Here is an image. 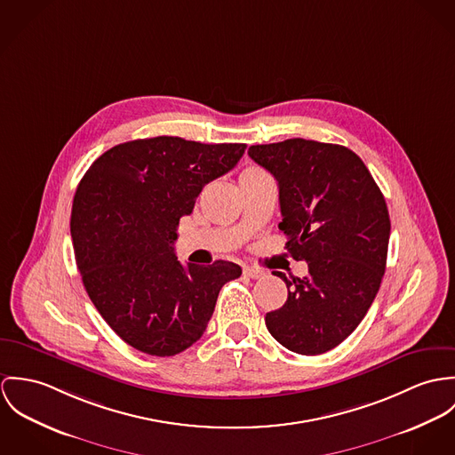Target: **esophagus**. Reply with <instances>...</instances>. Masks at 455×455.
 <instances>
[{
	"label": "esophagus",
	"instance_id": "obj_1",
	"mask_svg": "<svg viewBox=\"0 0 455 455\" xmlns=\"http://www.w3.org/2000/svg\"><path fill=\"white\" fill-rule=\"evenodd\" d=\"M244 274H246L248 277H251V279H259V277L265 275V272L259 270V268H256V267H244Z\"/></svg>",
	"mask_w": 455,
	"mask_h": 455
}]
</instances>
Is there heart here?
<instances>
[{"instance_id":"obj_1","label":"heart","mask_w":455,"mask_h":455,"mask_svg":"<svg viewBox=\"0 0 455 455\" xmlns=\"http://www.w3.org/2000/svg\"><path fill=\"white\" fill-rule=\"evenodd\" d=\"M250 171H259V169H256V167H250V169H246L244 172H250ZM244 172H243V174H244Z\"/></svg>"}]
</instances>
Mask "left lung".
<instances>
[{
	"label": "left lung",
	"instance_id": "obj_1",
	"mask_svg": "<svg viewBox=\"0 0 455 455\" xmlns=\"http://www.w3.org/2000/svg\"><path fill=\"white\" fill-rule=\"evenodd\" d=\"M277 181L286 250L308 275L288 281V300L267 312L270 335L303 355L344 342L380 288L391 221L386 199L363 160L340 145L302 138L250 147Z\"/></svg>",
	"mask_w": 455,
	"mask_h": 455
}]
</instances>
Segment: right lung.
<instances>
[{"mask_svg":"<svg viewBox=\"0 0 455 455\" xmlns=\"http://www.w3.org/2000/svg\"><path fill=\"white\" fill-rule=\"evenodd\" d=\"M243 143L204 145L174 136L136 140L102 153L82 178L71 209V239L84 286L102 319L131 347L174 355L196 344L232 261H178L180 218L204 187L244 155Z\"/></svg>","mask_w":455,"mask_h":455,"instance_id":"1","label":"right lung"}]
</instances>
